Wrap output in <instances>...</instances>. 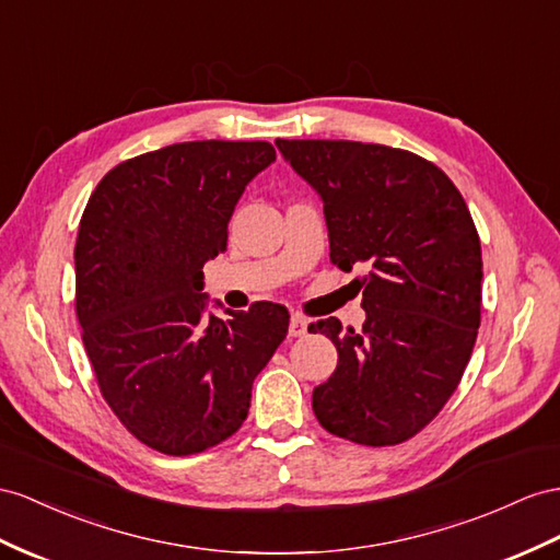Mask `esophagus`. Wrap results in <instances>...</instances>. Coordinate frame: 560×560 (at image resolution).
Segmentation results:
<instances>
[{"label":"esophagus","mask_w":560,"mask_h":560,"mask_svg":"<svg viewBox=\"0 0 560 560\" xmlns=\"http://www.w3.org/2000/svg\"><path fill=\"white\" fill-rule=\"evenodd\" d=\"M307 328H310V322L305 317H298V314H295V317L289 324V336L291 338H303V336H307Z\"/></svg>","instance_id":"esophagus-1"}]
</instances>
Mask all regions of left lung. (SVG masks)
I'll return each mask as SVG.
<instances>
[{"label": "left lung", "mask_w": 560, "mask_h": 560, "mask_svg": "<svg viewBox=\"0 0 560 560\" xmlns=\"http://www.w3.org/2000/svg\"><path fill=\"white\" fill-rule=\"evenodd\" d=\"M283 161L324 203L331 262L357 279L362 331L310 324L338 366L312 393L319 423L369 447L405 442L456 390L480 326L482 253L466 200L440 167L362 141L277 139Z\"/></svg>", "instance_id": "obj_1"}]
</instances>
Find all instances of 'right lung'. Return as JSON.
Returning a JSON list of instances; mask_svg holds the SVG:
<instances>
[{
	"label": "right lung",
	"instance_id": "right-lung-1",
	"mask_svg": "<svg viewBox=\"0 0 560 560\" xmlns=\"http://www.w3.org/2000/svg\"><path fill=\"white\" fill-rule=\"evenodd\" d=\"M267 141H184L98 182L75 243V312L102 395L149 447L186 456L234 435L253 381L289 331V310L208 312L203 265L226 250ZM220 305V303H214Z\"/></svg>",
	"mask_w": 560,
	"mask_h": 560
}]
</instances>
